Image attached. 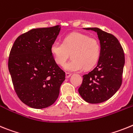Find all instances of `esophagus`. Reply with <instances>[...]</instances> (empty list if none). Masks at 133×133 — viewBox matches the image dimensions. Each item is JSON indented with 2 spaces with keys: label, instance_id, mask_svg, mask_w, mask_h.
<instances>
[{
  "label": "esophagus",
  "instance_id": "obj_1",
  "mask_svg": "<svg viewBox=\"0 0 133 133\" xmlns=\"http://www.w3.org/2000/svg\"><path fill=\"white\" fill-rule=\"evenodd\" d=\"M71 74L69 73V72H66V73H65V77H66V78H70V76H71Z\"/></svg>",
  "mask_w": 133,
  "mask_h": 133
}]
</instances>
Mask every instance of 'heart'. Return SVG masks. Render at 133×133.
I'll return each mask as SVG.
<instances>
[{
	"label": "heart",
	"mask_w": 133,
	"mask_h": 133,
	"mask_svg": "<svg viewBox=\"0 0 133 133\" xmlns=\"http://www.w3.org/2000/svg\"><path fill=\"white\" fill-rule=\"evenodd\" d=\"M51 52L55 63L59 65L66 62L71 54V61L65 63L63 68L70 71H79L83 68L88 70L98 61L100 55V46L94 38L88 37L86 35L73 33L64 37L63 43H53Z\"/></svg>",
	"instance_id": "obj_1"
}]
</instances>
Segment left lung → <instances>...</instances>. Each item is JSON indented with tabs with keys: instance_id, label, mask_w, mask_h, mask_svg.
Masks as SVG:
<instances>
[{
	"instance_id": "8db88e82",
	"label": "left lung",
	"mask_w": 133,
	"mask_h": 133,
	"mask_svg": "<svg viewBox=\"0 0 133 133\" xmlns=\"http://www.w3.org/2000/svg\"><path fill=\"white\" fill-rule=\"evenodd\" d=\"M96 32L100 43V55L94 70L83 76L78 92L88 103L98 104L110 98L121 88L124 54L113 35L98 28H84Z\"/></svg>"
}]
</instances>
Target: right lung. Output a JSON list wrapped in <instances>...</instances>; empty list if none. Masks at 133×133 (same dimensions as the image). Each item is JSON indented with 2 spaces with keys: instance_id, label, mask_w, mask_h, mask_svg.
I'll list each match as a JSON object with an SVG mask.
<instances>
[{
  "instance_id": "1",
  "label": "right lung",
  "mask_w": 133,
  "mask_h": 133,
  "mask_svg": "<svg viewBox=\"0 0 133 133\" xmlns=\"http://www.w3.org/2000/svg\"><path fill=\"white\" fill-rule=\"evenodd\" d=\"M61 29L59 25L30 30L14 43L9 57V70L16 94L31 108H45L55 102L65 72L51 52Z\"/></svg>"
}]
</instances>
